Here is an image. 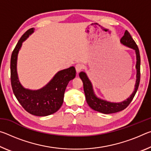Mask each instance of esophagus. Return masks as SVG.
Instances as JSON below:
<instances>
[{
	"instance_id": "34e87169",
	"label": "esophagus",
	"mask_w": 151,
	"mask_h": 151,
	"mask_svg": "<svg viewBox=\"0 0 151 151\" xmlns=\"http://www.w3.org/2000/svg\"><path fill=\"white\" fill-rule=\"evenodd\" d=\"M83 68V65H81V64H77V65H76L75 66V68H76V71L77 73H79L82 70Z\"/></svg>"
}]
</instances>
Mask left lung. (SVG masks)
Wrapping results in <instances>:
<instances>
[{"instance_id":"left-lung-1","label":"left lung","mask_w":151,"mask_h":151,"mask_svg":"<svg viewBox=\"0 0 151 151\" xmlns=\"http://www.w3.org/2000/svg\"><path fill=\"white\" fill-rule=\"evenodd\" d=\"M121 42L126 47L131 48L133 49L136 53L137 58V63H136V69H137V75H136V83L134 86V90L132 92L129 98L127 99L120 103H112L103 99H101L99 97H97L94 93L93 85H92L91 81L89 80L86 74L84 72H81L79 73V76L83 83V88L84 92L85 94L86 101L87 102L88 106L92 109L94 111L102 112L103 114H111L121 111L129 106V104L131 103L134 96L136 94L137 91L139 88L140 83V57L139 48H138L136 42L132 39V37L130 35V33L126 30L124 32V36L121 38Z\"/></svg>"}]
</instances>
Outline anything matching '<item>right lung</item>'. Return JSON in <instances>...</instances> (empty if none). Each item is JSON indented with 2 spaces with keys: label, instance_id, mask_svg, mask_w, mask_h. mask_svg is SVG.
<instances>
[{
  "label": "right lung",
  "instance_id": "obj_1",
  "mask_svg": "<svg viewBox=\"0 0 151 151\" xmlns=\"http://www.w3.org/2000/svg\"><path fill=\"white\" fill-rule=\"evenodd\" d=\"M32 28L22 36L12 51L11 58V80L12 88L18 101L30 114L45 116L52 114L59 109L63 103L65 89L69 81L75 78L74 66L58 71L47 85L39 90L25 88L20 83L17 74L18 54L22 42L34 32Z\"/></svg>",
  "mask_w": 151,
  "mask_h": 151
}]
</instances>
